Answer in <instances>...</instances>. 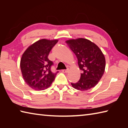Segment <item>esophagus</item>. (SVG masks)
<instances>
[{
  "instance_id": "obj_1",
  "label": "esophagus",
  "mask_w": 128,
  "mask_h": 128,
  "mask_svg": "<svg viewBox=\"0 0 128 128\" xmlns=\"http://www.w3.org/2000/svg\"><path fill=\"white\" fill-rule=\"evenodd\" d=\"M69 69H68V68H67L66 69H64V70H62V72H65V73H66V72H69Z\"/></svg>"
}]
</instances>
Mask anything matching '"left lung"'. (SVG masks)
Here are the masks:
<instances>
[{"label":"left lung","instance_id":"left-lung-1","mask_svg":"<svg viewBox=\"0 0 128 128\" xmlns=\"http://www.w3.org/2000/svg\"><path fill=\"white\" fill-rule=\"evenodd\" d=\"M76 56L78 65L82 71L80 80L71 83L75 89L86 91L96 86L104 74L106 60L97 45L87 39L78 38L66 41Z\"/></svg>","mask_w":128,"mask_h":128}]
</instances>
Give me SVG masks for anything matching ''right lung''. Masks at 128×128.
Instances as JSON below:
<instances>
[{
    "mask_svg": "<svg viewBox=\"0 0 128 128\" xmlns=\"http://www.w3.org/2000/svg\"><path fill=\"white\" fill-rule=\"evenodd\" d=\"M58 40L42 39L38 40L27 49L21 57L20 68L27 85L36 90H43L49 88L59 72H53V62L48 56Z\"/></svg>",
    "mask_w": 128,
    "mask_h": 128,
    "instance_id": "1",
    "label": "right lung"
}]
</instances>
